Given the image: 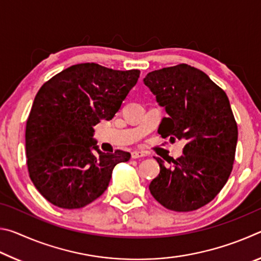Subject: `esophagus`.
Here are the masks:
<instances>
[{"mask_svg":"<svg viewBox=\"0 0 261 261\" xmlns=\"http://www.w3.org/2000/svg\"><path fill=\"white\" fill-rule=\"evenodd\" d=\"M131 156H132V159H140V158L146 156V154H145L144 152L135 151V152H132V153H131Z\"/></svg>","mask_w":261,"mask_h":261,"instance_id":"obj_1","label":"esophagus"}]
</instances>
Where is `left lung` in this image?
<instances>
[{"instance_id": "left-lung-1", "label": "left lung", "mask_w": 261, "mask_h": 261, "mask_svg": "<svg viewBox=\"0 0 261 261\" xmlns=\"http://www.w3.org/2000/svg\"><path fill=\"white\" fill-rule=\"evenodd\" d=\"M144 83L169 115L158 134L173 143L187 140L170 167L155 158L160 174L149 191L168 210L196 211L218 196L232 170L238 130L228 96L205 72L184 63L149 72Z\"/></svg>"}]
</instances>
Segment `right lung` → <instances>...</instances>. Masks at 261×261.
Returning a JSON list of instances; mask_svg holds the SVG:
<instances>
[{"label":"right lung","mask_w":261,"mask_h":261,"mask_svg":"<svg viewBox=\"0 0 261 261\" xmlns=\"http://www.w3.org/2000/svg\"><path fill=\"white\" fill-rule=\"evenodd\" d=\"M139 74L81 63L39 90L26 121V163L34 187L53 205L74 210L91 204L108 188L114 167L130 159L120 149L100 152L92 137L93 126L118 112Z\"/></svg>","instance_id":"add662e5"}]
</instances>
